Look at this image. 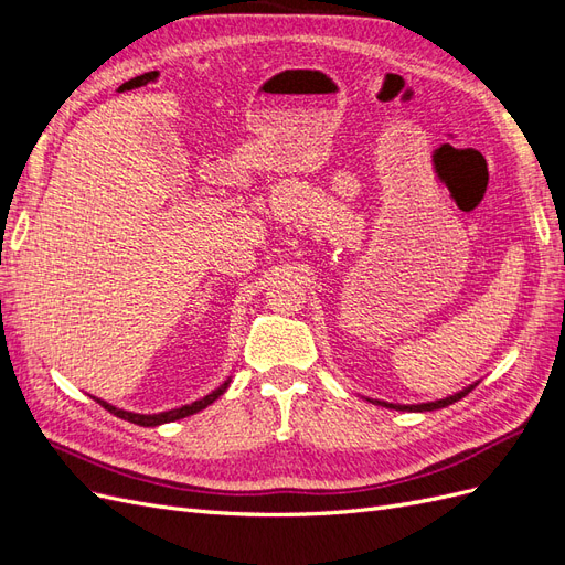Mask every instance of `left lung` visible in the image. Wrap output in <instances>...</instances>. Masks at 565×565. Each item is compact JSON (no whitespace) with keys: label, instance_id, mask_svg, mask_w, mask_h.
Listing matches in <instances>:
<instances>
[{"label":"left lung","instance_id":"8db88e82","mask_svg":"<svg viewBox=\"0 0 565 565\" xmlns=\"http://www.w3.org/2000/svg\"><path fill=\"white\" fill-rule=\"evenodd\" d=\"M478 384V382H476ZM476 384H469V386H465L461 391H457V393H452V396H448V398H440V401H431V403H415V405H401V403H386V401H377V398H367L370 403H374V405H382V407H388V409H403V413H431V409H440V407H448V405H452V403H457L459 398H465L467 393L476 386Z\"/></svg>","mask_w":565,"mask_h":565}]
</instances>
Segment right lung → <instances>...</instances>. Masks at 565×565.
<instances>
[{
    "label": "right lung",
    "instance_id": "1",
    "mask_svg": "<svg viewBox=\"0 0 565 565\" xmlns=\"http://www.w3.org/2000/svg\"><path fill=\"white\" fill-rule=\"evenodd\" d=\"M228 384H231V377H228L224 384H221L218 388H214L212 393H207V396H202L200 401H193V403L181 405V407H174V409H167V413H158V415L129 413V409L115 407V405H110V403H106V401H100V398H96V403H98V405H104V407L108 409V413H113L115 417H119V419H127V422H131V424H139V426H160V424L177 422V419H183V417H191V415L200 413V409H204L207 405H212L218 396H224V391L228 388Z\"/></svg>",
    "mask_w": 565,
    "mask_h": 565
}]
</instances>
